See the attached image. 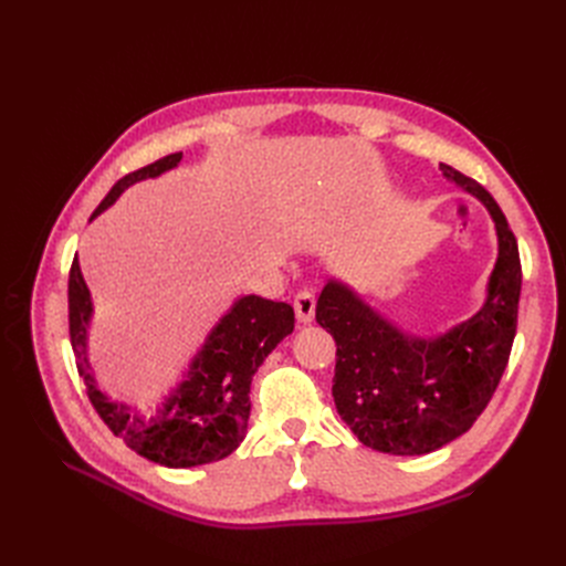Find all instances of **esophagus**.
<instances>
[{"label": "esophagus", "mask_w": 566, "mask_h": 566, "mask_svg": "<svg viewBox=\"0 0 566 566\" xmlns=\"http://www.w3.org/2000/svg\"><path fill=\"white\" fill-rule=\"evenodd\" d=\"M314 312H316V297H314V290L304 287L295 295V314L297 321L302 323H310L314 321Z\"/></svg>", "instance_id": "obj_1"}]
</instances>
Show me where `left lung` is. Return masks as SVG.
Listing matches in <instances>:
<instances>
[{"instance_id": "8db88e82", "label": "left lung", "mask_w": 566, "mask_h": 566, "mask_svg": "<svg viewBox=\"0 0 566 566\" xmlns=\"http://www.w3.org/2000/svg\"><path fill=\"white\" fill-rule=\"evenodd\" d=\"M441 172L486 205L499 231L482 310L447 335L420 339L399 333L342 283L325 285L316 304L318 325L337 345V413L364 447L389 455H422L465 434L499 387L517 333V238L482 184L443 163Z\"/></svg>"}]
</instances>
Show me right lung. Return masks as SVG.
I'll return each instance as SVG.
<instances>
[{
    "mask_svg": "<svg viewBox=\"0 0 566 566\" xmlns=\"http://www.w3.org/2000/svg\"><path fill=\"white\" fill-rule=\"evenodd\" d=\"M181 153H172L119 179L101 200L92 219L111 208L127 186L158 177L177 167ZM90 316V290L75 254L67 279V325L87 397L115 437L125 439L132 451L165 468L208 465L238 449L248 430L252 375L273 347L295 328V312L290 304L256 295L241 297L217 323L202 352L193 358L188 378L158 410V418L144 422L139 416H129L123 403H115L98 391L87 364Z\"/></svg>",
    "mask_w": 566,
    "mask_h": 566,
    "instance_id": "right-lung-1",
    "label": "right lung"
}]
</instances>
